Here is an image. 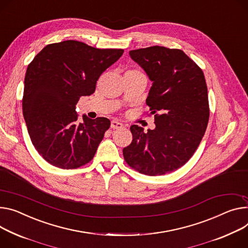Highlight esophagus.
I'll return each instance as SVG.
<instances>
[{"mask_svg":"<svg viewBox=\"0 0 248 248\" xmlns=\"http://www.w3.org/2000/svg\"><path fill=\"white\" fill-rule=\"evenodd\" d=\"M123 127H124V125L122 123L116 121V120H113L111 122V128L112 129H122Z\"/></svg>","mask_w":248,"mask_h":248,"instance_id":"1","label":"esophagus"}]
</instances>
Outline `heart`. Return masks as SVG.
<instances>
[{"mask_svg":"<svg viewBox=\"0 0 248 248\" xmlns=\"http://www.w3.org/2000/svg\"><path fill=\"white\" fill-rule=\"evenodd\" d=\"M131 71H137V70H131Z\"/></svg>","mask_w":248,"mask_h":248,"instance_id":"obj_1","label":"heart"}]
</instances>
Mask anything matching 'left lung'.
I'll list each match as a JSON object with an SVG mask.
<instances>
[{
    "label": "left lung",
    "mask_w": 248,
    "mask_h": 248,
    "mask_svg": "<svg viewBox=\"0 0 248 248\" xmlns=\"http://www.w3.org/2000/svg\"><path fill=\"white\" fill-rule=\"evenodd\" d=\"M153 81L146 99L156 128L132 125L126 163L147 176H161L184 166L198 149L207 127L209 106L201 67L181 49L154 46L130 50Z\"/></svg>",
    "instance_id": "8db88e82"
}]
</instances>
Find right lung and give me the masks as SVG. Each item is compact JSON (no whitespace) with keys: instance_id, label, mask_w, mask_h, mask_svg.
<instances>
[{"instance_id":"add662e5","label":"right lung","mask_w":248,"mask_h":248,"mask_svg":"<svg viewBox=\"0 0 248 248\" xmlns=\"http://www.w3.org/2000/svg\"><path fill=\"white\" fill-rule=\"evenodd\" d=\"M123 52L64 41L45 46L28 65L24 118L32 145L50 165L78 169L93 159L110 120L83 115V123H76L75 106L94 93L102 72Z\"/></svg>"}]
</instances>
